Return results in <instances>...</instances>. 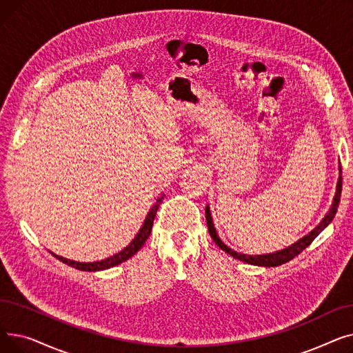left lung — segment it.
<instances>
[{"mask_svg":"<svg viewBox=\"0 0 353 353\" xmlns=\"http://www.w3.org/2000/svg\"><path fill=\"white\" fill-rule=\"evenodd\" d=\"M341 193H342V169H341V161H339V177H338V183H336V192L335 196H333V201L332 205L327 210V213L325 214V217L321 220V223L314 228L310 233H307L306 236H303L302 239H299L298 242H294L293 245L282 249V250H277L273 253H266V254H246V253H240L236 252L233 249H230L229 246H226L223 242H221V239L219 237L214 223H213V217H212V212L209 205L206 206V221H208V228H209V233L212 236V239L214 240V243L221 249L225 250L226 253H229L230 256H233L234 259H239V261H242L245 263L249 265H254V266H263V268H274V266H281L289 261H292L293 257L298 256L299 253H302L314 239L319 236V233L327 228L330 225V221L335 217L336 212H338V206H339V201H341Z\"/></svg>","mask_w":353,"mask_h":353,"instance_id":"1","label":"left lung"}]
</instances>
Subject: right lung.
Instances as JSON below:
<instances>
[{"mask_svg":"<svg viewBox=\"0 0 353 353\" xmlns=\"http://www.w3.org/2000/svg\"><path fill=\"white\" fill-rule=\"evenodd\" d=\"M164 199V194L160 196L156 201L154 205L150 208V210H148L141 228L139 229L137 234L134 236V239L130 242L123 250H120L119 253L110 256L107 259H104V261H99V262H76V261H70V259L67 257H63V256H59L55 254L52 252H50L54 257H57L59 261H61L63 263L74 268V269H79V270H84V272H97V270H104V269H110V268H114L125 261H128L130 257L134 256L141 248L143 245L145 243V240L148 239V236H150L152 233V228H153V221H154V217H156V213H157V209L159 206L161 205V201Z\"/></svg>","mask_w":353,"mask_h":353,"instance_id":"1","label":"right lung"}]
</instances>
